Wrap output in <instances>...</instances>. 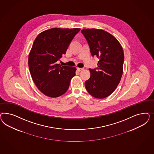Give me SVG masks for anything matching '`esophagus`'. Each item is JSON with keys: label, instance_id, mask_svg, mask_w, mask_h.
Wrapping results in <instances>:
<instances>
[{"label": "esophagus", "instance_id": "1", "mask_svg": "<svg viewBox=\"0 0 154 154\" xmlns=\"http://www.w3.org/2000/svg\"><path fill=\"white\" fill-rule=\"evenodd\" d=\"M77 69L81 71V70H84V68H77Z\"/></svg>", "mask_w": 154, "mask_h": 154}]
</instances>
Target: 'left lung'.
<instances>
[{
  "label": "left lung",
  "instance_id": "obj_1",
  "mask_svg": "<svg viewBox=\"0 0 154 154\" xmlns=\"http://www.w3.org/2000/svg\"><path fill=\"white\" fill-rule=\"evenodd\" d=\"M81 33L89 44L91 55L99 59L98 68L89 69L91 75L85 81V88L95 98H106L121 80L124 61L122 48L116 38L103 30L85 29Z\"/></svg>",
  "mask_w": 154,
  "mask_h": 154
}]
</instances>
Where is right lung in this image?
Returning <instances> with one entry per match:
<instances>
[{
	"label": "right lung",
	"instance_id": "1",
	"mask_svg": "<svg viewBox=\"0 0 154 154\" xmlns=\"http://www.w3.org/2000/svg\"><path fill=\"white\" fill-rule=\"evenodd\" d=\"M79 28H52L39 34L29 55L28 64L34 84L45 95L56 98L65 94L75 75L74 66L57 64Z\"/></svg>",
	"mask_w": 154,
	"mask_h": 154
}]
</instances>
